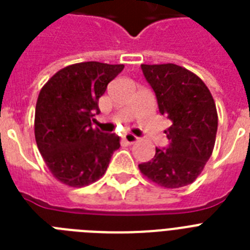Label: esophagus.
<instances>
[{"instance_id":"obj_1","label":"esophagus","mask_w":250,"mask_h":250,"mask_svg":"<svg viewBox=\"0 0 250 250\" xmlns=\"http://www.w3.org/2000/svg\"><path fill=\"white\" fill-rule=\"evenodd\" d=\"M123 140H125L127 144H135L136 141H139V137L132 135V133H125V135H123Z\"/></svg>"}]
</instances>
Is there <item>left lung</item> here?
I'll use <instances>...</instances> for the list:
<instances>
[{
    "label": "left lung",
    "mask_w": 250,
    "mask_h": 250,
    "mask_svg": "<svg viewBox=\"0 0 250 250\" xmlns=\"http://www.w3.org/2000/svg\"><path fill=\"white\" fill-rule=\"evenodd\" d=\"M156 94L158 109L172 125L165 131L168 145L139 165L152 182L165 188L190 184L213 153L218 128L215 102L197 75L178 64H141Z\"/></svg>",
    "instance_id": "1"
}]
</instances>
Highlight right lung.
I'll return each instance as SVG.
<instances>
[{
    "label": "right lung",
    "mask_w": 250,
    "mask_h": 250,
    "mask_svg": "<svg viewBox=\"0 0 250 250\" xmlns=\"http://www.w3.org/2000/svg\"><path fill=\"white\" fill-rule=\"evenodd\" d=\"M123 64L82 62L62 68L40 90L35 113L37 148L60 182L83 187L105 174L119 149L115 133L92 127L98 98Z\"/></svg>",
    "instance_id": "1"
}]
</instances>
